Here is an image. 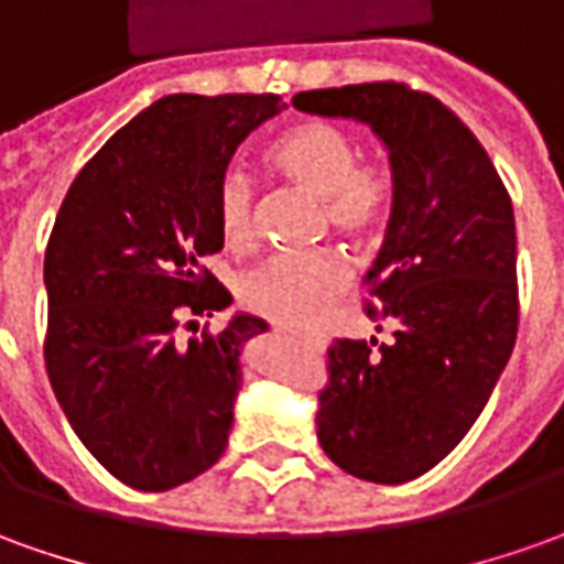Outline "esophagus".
<instances>
[{"label":"esophagus","mask_w":564,"mask_h":564,"mask_svg":"<svg viewBox=\"0 0 564 564\" xmlns=\"http://www.w3.org/2000/svg\"><path fill=\"white\" fill-rule=\"evenodd\" d=\"M305 346L314 348V351H324V348H327V339H321V336H305Z\"/></svg>","instance_id":"1"}]
</instances>
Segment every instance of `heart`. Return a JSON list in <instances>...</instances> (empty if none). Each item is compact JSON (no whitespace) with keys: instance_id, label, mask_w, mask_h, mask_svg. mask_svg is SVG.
<instances>
[{"instance_id":"1","label":"heart","mask_w":564,"mask_h":564,"mask_svg":"<svg viewBox=\"0 0 564 564\" xmlns=\"http://www.w3.org/2000/svg\"><path fill=\"white\" fill-rule=\"evenodd\" d=\"M271 166L290 185L324 206V225L351 240H377L389 228L398 200V172L386 156H358V138L333 120H302L271 141ZM216 216L231 250H247L259 231V194L243 170L218 175ZM351 286V268L339 252L271 256L240 281V302L252 314L314 330L333 302Z\"/></svg>"}]
</instances>
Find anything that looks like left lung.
I'll return each instance as SVG.
<instances>
[{
  "instance_id": "left-lung-1",
  "label": "left lung",
  "mask_w": 564,
  "mask_h": 564,
  "mask_svg": "<svg viewBox=\"0 0 564 564\" xmlns=\"http://www.w3.org/2000/svg\"><path fill=\"white\" fill-rule=\"evenodd\" d=\"M293 105L370 122L398 172L389 234L367 274L378 305H364L392 327V343L327 348L317 442L348 475L401 485L463 442L512 355V200L481 141L429 91L382 79L299 91Z\"/></svg>"
}]
</instances>
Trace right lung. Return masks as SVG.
Returning <instances> with one entry per match:
<instances>
[{"mask_svg":"<svg viewBox=\"0 0 564 564\" xmlns=\"http://www.w3.org/2000/svg\"><path fill=\"white\" fill-rule=\"evenodd\" d=\"M278 110L274 91L166 95L91 156L57 209L45 373L79 442L129 488L170 491L225 454L240 348L265 321L237 314L187 343L178 330L231 302L203 265L225 247L218 175Z\"/></svg>","mask_w":564,"mask_h":564,"instance_id":"right-lung-1","label":"right lung"}]
</instances>
